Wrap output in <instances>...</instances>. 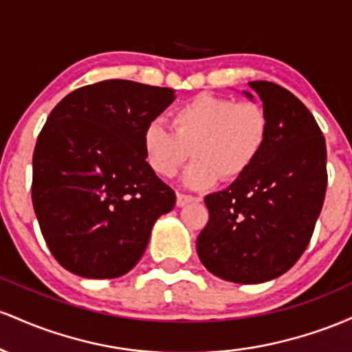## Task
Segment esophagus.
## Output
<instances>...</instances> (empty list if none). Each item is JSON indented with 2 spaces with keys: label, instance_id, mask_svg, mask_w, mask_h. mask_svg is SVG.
I'll list each match as a JSON object with an SVG mask.
<instances>
[{
  "label": "esophagus",
  "instance_id": "1",
  "mask_svg": "<svg viewBox=\"0 0 352 352\" xmlns=\"http://www.w3.org/2000/svg\"><path fill=\"white\" fill-rule=\"evenodd\" d=\"M195 199H196V197H192L191 195H183V192H177V195H176V206L183 208V206H186V204L192 203Z\"/></svg>",
  "mask_w": 352,
  "mask_h": 352
}]
</instances>
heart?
<instances>
[{"label": "heart", "mask_w": 352, "mask_h": 352, "mask_svg": "<svg viewBox=\"0 0 352 352\" xmlns=\"http://www.w3.org/2000/svg\"><path fill=\"white\" fill-rule=\"evenodd\" d=\"M171 124L155 120L146 126V160L157 176L173 177L192 149L196 160L184 175V184L196 189L212 186L221 176L234 181L246 175L270 136V120L261 106L208 93L173 109Z\"/></svg>", "instance_id": "b5f03b06"}]
</instances>
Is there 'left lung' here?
I'll return each instance as SVG.
<instances>
[{"instance_id": "left-lung-1", "label": "left lung", "mask_w": 352, "mask_h": 352, "mask_svg": "<svg viewBox=\"0 0 352 352\" xmlns=\"http://www.w3.org/2000/svg\"><path fill=\"white\" fill-rule=\"evenodd\" d=\"M250 86L263 101L270 136L246 175L204 197L209 221L196 241L206 270L239 284L270 281L294 266L327 186L326 141L309 109L276 82Z\"/></svg>"}]
</instances>
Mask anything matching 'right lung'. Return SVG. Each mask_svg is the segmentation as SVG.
<instances>
[{"mask_svg": "<svg viewBox=\"0 0 352 352\" xmlns=\"http://www.w3.org/2000/svg\"><path fill=\"white\" fill-rule=\"evenodd\" d=\"M175 101L171 88L106 80L54 106L33 153L31 197L51 254L91 279L120 278L148 246L176 195L149 168L146 126Z\"/></svg>", "mask_w": 352, "mask_h": 352, "instance_id": "1", "label": "right lung"}]
</instances>
